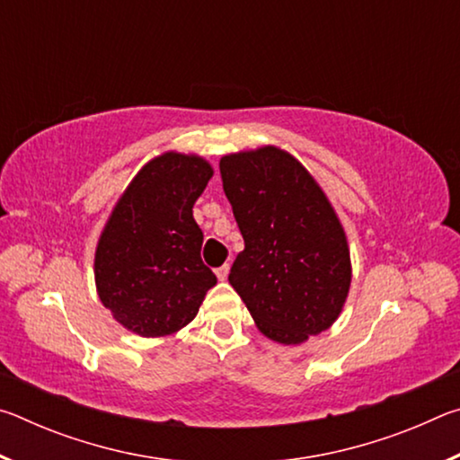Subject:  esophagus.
<instances>
[{
  "label": "esophagus",
  "instance_id": "obj_1",
  "mask_svg": "<svg viewBox=\"0 0 460 460\" xmlns=\"http://www.w3.org/2000/svg\"><path fill=\"white\" fill-rule=\"evenodd\" d=\"M215 274H217V278H219V279H227V276H229V263H223L221 268H217Z\"/></svg>",
  "mask_w": 460,
  "mask_h": 460
}]
</instances>
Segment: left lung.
Segmentation results:
<instances>
[{
    "label": "left lung",
    "instance_id": "8db88e82",
    "mask_svg": "<svg viewBox=\"0 0 460 460\" xmlns=\"http://www.w3.org/2000/svg\"><path fill=\"white\" fill-rule=\"evenodd\" d=\"M219 168L245 241L229 284L258 329L284 345L329 329L345 305L351 260L321 186L274 146L225 155Z\"/></svg>",
    "mask_w": 460,
    "mask_h": 460
}]
</instances>
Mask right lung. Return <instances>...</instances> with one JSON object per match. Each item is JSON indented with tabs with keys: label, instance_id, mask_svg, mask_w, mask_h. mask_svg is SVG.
I'll use <instances>...</instances> for the list:
<instances>
[{
	"label": "right lung",
	"instance_id": "add662e5",
	"mask_svg": "<svg viewBox=\"0 0 460 460\" xmlns=\"http://www.w3.org/2000/svg\"><path fill=\"white\" fill-rule=\"evenodd\" d=\"M213 168L176 152L147 162L123 192L95 253L99 298L139 337L189 324L217 276L200 260L202 231L192 207Z\"/></svg>",
	"mask_w": 460,
	"mask_h": 460
}]
</instances>
